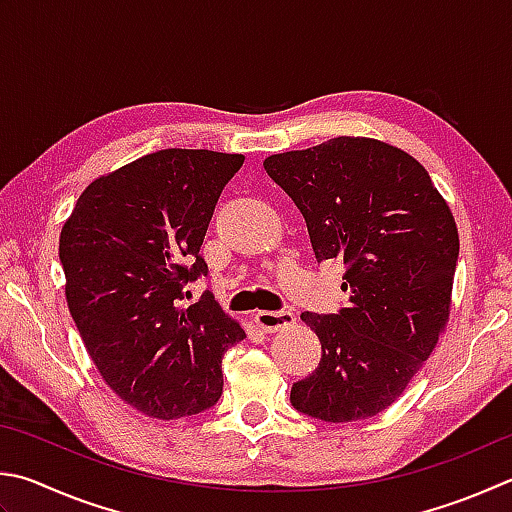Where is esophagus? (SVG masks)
<instances>
[{
  "label": "esophagus",
  "mask_w": 512,
  "mask_h": 512,
  "mask_svg": "<svg viewBox=\"0 0 512 512\" xmlns=\"http://www.w3.org/2000/svg\"><path fill=\"white\" fill-rule=\"evenodd\" d=\"M255 324L264 333H275L280 329L291 327L295 324V313L282 309V311H257L255 313Z\"/></svg>",
  "instance_id": "obj_1"
}]
</instances>
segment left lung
<instances>
[{
    "mask_svg": "<svg viewBox=\"0 0 512 512\" xmlns=\"http://www.w3.org/2000/svg\"><path fill=\"white\" fill-rule=\"evenodd\" d=\"M271 179L295 201L318 262L347 266L338 313L304 311L322 358L291 387L297 412L327 423L376 416L430 356L450 315L459 232L425 167L371 138L338 136L273 154Z\"/></svg>",
    "mask_w": 512,
    "mask_h": 512,
    "instance_id": "obj_1",
    "label": "left lung"
}]
</instances>
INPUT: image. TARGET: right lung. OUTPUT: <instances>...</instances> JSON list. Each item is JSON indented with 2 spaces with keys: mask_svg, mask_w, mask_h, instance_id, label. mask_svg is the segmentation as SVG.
<instances>
[{
  "mask_svg": "<svg viewBox=\"0 0 512 512\" xmlns=\"http://www.w3.org/2000/svg\"><path fill=\"white\" fill-rule=\"evenodd\" d=\"M244 156L161 150L100 176L60 235L67 302L100 376L154 418L210 410L221 358L246 333L210 291L185 309L183 288L208 275L201 244L221 190Z\"/></svg>",
  "mask_w": 512,
  "mask_h": 512,
  "instance_id": "right-lung-1",
  "label": "right lung"
}]
</instances>
